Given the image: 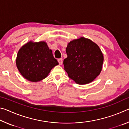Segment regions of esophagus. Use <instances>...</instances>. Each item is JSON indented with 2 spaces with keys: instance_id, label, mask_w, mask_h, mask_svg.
Listing matches in <instances>:
<instances>
[{
  "instance_id": "obj_1",
  "label": "esophagus",
  "mask_w": 129,
  "mask_h": 129,
  "mask_svg": "<svg viewBox=\"0 0 129 129\" xmlns=\"http://www.w3.org/2000/svg\"><path fill=\"white\" fill-rule=\"evenodd\" d=\"M58 62L59 63V65H61L62 64V58H58Z\"/></svg>"
}]
</instances>
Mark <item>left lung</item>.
<instances>
[{
	"label": "left lung",
	"mask_w": 129,
	"mask_h": 129,
	"mask_svg": "<svg viewBox=\"0 0 129 129\" xmlns=\"http://www.w3.org/2000/svg\"><path fill=\"white\" fill-rule=\"evenodd\" d=\"M63 62L69 77L80 85L90 83L101 72L104 56L97 44L81 37L68 43Z\"/></svg>",
	"instance_id": "8db88e82"
}]
</instances>
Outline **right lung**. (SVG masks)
<instances>
[{
	"label": "right lung",
	"instance_id": "obj_1",
	"mask_svg": "<svg viewBox=\"0 0 129 129\" xmlns=\"http://www.w3.org/2000/svg\"><path fill=\"white\" fill-rule=\"evenodd\" d=\"M16 64L19 71L25 79L38 82L46 78L58 62L46 43L29 41L19 49Z\"/></svg>",
	"mask_w": 129,
	"mask_h": 129
}]
</instances>
